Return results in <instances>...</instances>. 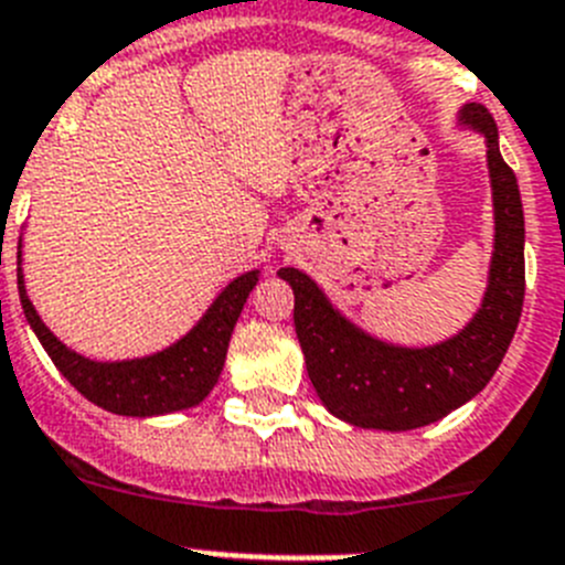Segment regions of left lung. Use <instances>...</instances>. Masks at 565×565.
Segmentation results:
<instances>
[{"label":"left lung","mask_w":565,"mask_h":565,"mask_svg":"<svg viewBox=\"0 0 565 565\" xmlns=\"http://www.w3.org/2000/svg\"><path fill=\"white\" fill-rule=\"evenodd\" d=\"M459 126L484 137L492 188L490 273L481 307L465 329L434 345H399L360 329L303 270L281 267L295 292V332L320 403L354 428L414 430L470 403L492 380L523 307V207L484 106L459 109Z\"/></svg>","instance_id":"1"}]
</instances>
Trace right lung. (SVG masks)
<instances>
[{"mask_svg": "<svg viewBox=\"0 0 565 565\" xmlns=\"http://www.w3.org/2000/svg\"><path fill=\"white\" fill-rule=\"evenodd\" d=\"M19 298H22L24 318L35 332L44 352L55 363V369L95 403L98 408L120 416H162L174 411L194 408L213 391L225 369L227 345H231L233 327L245 309L247 295L258 284V270L242 273L233 278L211 307L205 309L194 327L188 329L177 343L166 345L162 352L146 354L131 360H93L61 343L47 329L35 307L30 303L24 289L22 273V238H19Z\"/></svg>", "mask_w": 565, "mask_h": 565, "instance_id": "add662e5", "label": "right lung"}]
</instances>
